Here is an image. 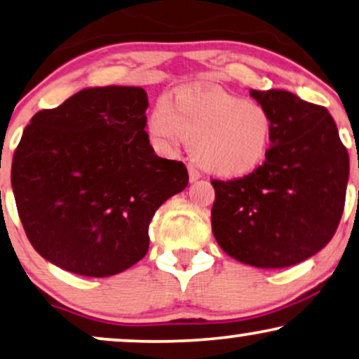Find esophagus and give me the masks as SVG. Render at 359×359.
<instances>
[{"label":"esophagus","instance_id":"obj_1","mask_svg":"<svg viewBox=\"0 0 359 359\" xmlns=\"http://www.w3.org/2000/svg\"><path fill=\"white\" fill-rule=\"evenodd\" d=\"M188 175H189V183H194V181L199 180L198 170H194L193 166H188Z\"/></svg>","mask_w":359,"mask_h":359}]
</instances>
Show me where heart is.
I'll return each instance as SVG.
<instances>
[{"label": "heart", "mask_w": 359, "mask_h": 359, "mask_svg": "<svg viewBox=\"0 0 359 359\" xmlns=\"http://www.w3.org/2000/svg\"><path fill=\"white\" fill-rule=\"evenodd\" d=\"M147 132L158 150L175 155L184 143L206 173L244 178L260 168L272 147L271 115L257 102L214 87L181 88L153 107Z\"/></svg>", "instance_id": "heart-1"}]
</instances>
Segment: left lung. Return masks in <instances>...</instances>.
Listing matches in <instances>:
<instances>
[{"mask_svg": "<svg viewBox=\"0 0 359 359\" xmlns=\"http://www.w3.org/2000/svg\"><path fill=\"white\" fill-rule=\"evenodd\" d=\"M272 120V147L254 173L212 181V234L232 259L282 269L320 252L341 219L350 158L325 107L287 90H250Z\"/></svg>", "mask_w": 359, "mask_h": 359, "instance_id": "left-lung-1", "label": "left lung"}]
</instances>
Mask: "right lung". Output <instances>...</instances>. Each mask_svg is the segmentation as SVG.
Listing matches in <instances>:
<instances>
[{
    "mask_svg": "<svg viewBox=\"0 0 359 359\" xmlns=\"http://www.w3.org/2000/svg\"><path fill=\"white\" fill-rule=\"evenodd\" d=\"M142 87H88L37 111L22 132L11 186L27 239L64 271L120 273L145 257L156 209L188 186L155 155Z\"/></svg>",
    "mask_w": 359,
    "mask_h": 359,
    "instance_id": "1",
    "label": "right lung"
}]
</instances>
